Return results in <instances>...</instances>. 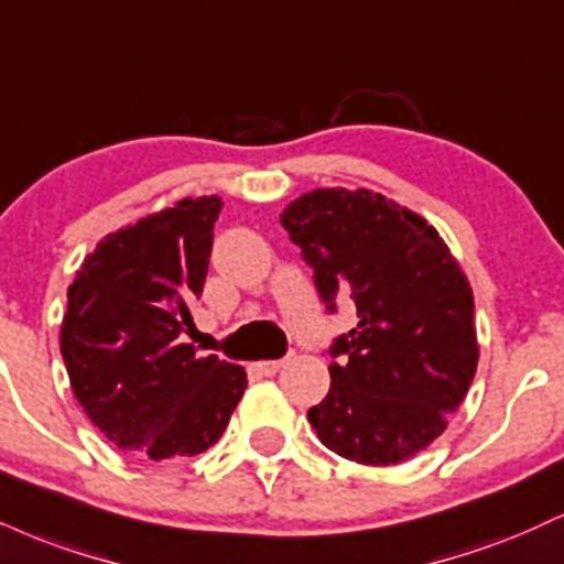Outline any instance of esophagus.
Here are the masks:
<instances>
[{
    "instance_id": "34e87169",
    "label": "esophagus",
    "mask_w": 564,
    "mask_h": 564,
    "mask_svg": "<svg viewBox=\"0 0 564 564\" xmlns=\"http://www.w3.org/2000/svg\"><path fill=\"white\" fill-rule=\"evenodd\" d=\"M283 365H286V359H262V362H254L252 368L260 372V376H275Z\"/></svg>"
}]
</instances>
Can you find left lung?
Instances as JSON below:
<instances>
[{
    "instance_id": "8db88e82",
    "label": "left lung",
    "mask_w": 564,
    "mask_h": 564,
    "mask_svg": "<svg viewBox=\"0 0 564 564\" xmlns=\"http://www.w3.org/2000/svg\"><path fill=\"white\" fill-rule=\"evenodd\" d=\"M281 226L315 268L330 310L347 291L359 323L338 336L330 389L307 420L330 452L399 465L449 425L478 368L473 289L438 230L370 188H315Z\"/></svg>"
}]
</instances>
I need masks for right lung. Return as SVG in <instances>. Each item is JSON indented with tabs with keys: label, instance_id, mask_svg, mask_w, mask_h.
<instances>
[{
	"label": "right lung",
	"instance_id": "obj_1",
	"mask_svg": "<svg viewBox=\"0 0 564 564\" xmlns=\"http://www.w3.org/2000/svg\"><path fill=\"white\" fill-rule=\"evenodd\" d=\"M217 196L175 202L112 230L67 289L59 328L70 389L120 449L154 463L194 457L226 431L247 370L183 344L205 289Z\"/></svg>",
	"mask_w": 564,
	"mask_h": 564
}]
</instances>
